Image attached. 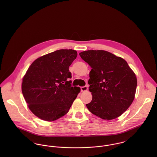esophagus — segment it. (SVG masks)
<instances>
[{
    "instance_id": "obj_1",
    "label": "esophagus",
    "mask_w": 157,
    "mask_h": 157,
    "mask_svg": "<svg viewBox=\"0 0 157 157\" xmlns=\"http://www.w3.org/2000/svg\"><path fill=\"white\" fill-rule=\"evenodd\" d=\"M80 88H81L82 92H85V91H86L88 90V86H84L81 87Z\"/></svg>"
}]
</instances>
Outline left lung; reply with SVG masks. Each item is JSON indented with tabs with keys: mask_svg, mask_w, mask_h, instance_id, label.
<instances>
[{
	"mask_svg": "<svg viewBox=\"0 0 157 157\" xmlns=\"http://www.w3.org/2000/svg\"><path fill=\"white\" fill-rule=\"evenodd\" d=\"M92 67L89 90L92 99L86 106L104 120H112L125 112L134 101L137 80L123 59L103 50H88L79 54Z\"/></svg>",
	"mask_w": 157,
	"mask_h": 157,
	"instance_id": "8db88e82",
	"label": "left lung"
}]
</instances>
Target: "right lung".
<instances>
[{"mask_svg":"<svg viewBox=\"0 0 157 157\" xmlns=\"http://www.w3.org/2000/svg\"><path fill=\"white\" fill-rule=\"evenodd\" d=\"M73 49H59L34 60L23 78L22 91L31 111L52 121L69 111L80 88L71 86L69 66L76 59Z\"/></svg>","mask_w":157,"mask_h":157,"instance_id":"1","label":"right lung"}]
</instances>
